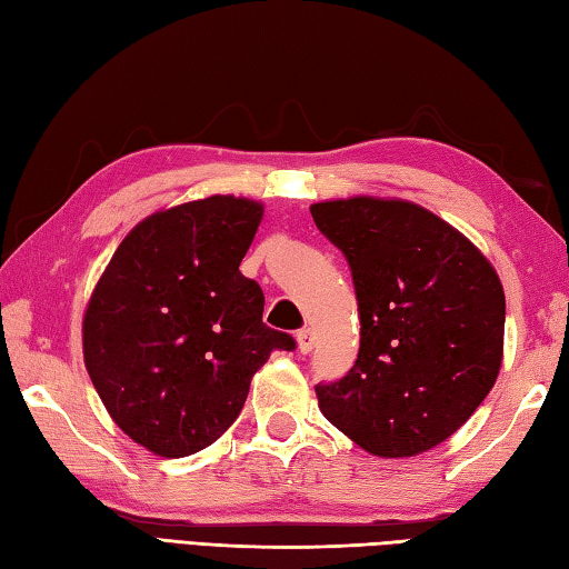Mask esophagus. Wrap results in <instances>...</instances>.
I'll list each match as a JSON object with an SVG mask.
<instances>
[{
    "instance_id": "34e87169",
    "label": "esophagus",
    "mask_w": 569,
    "mask_h": 569,
    "mask_svg": "<svg viewBox=\"0 0 569 569\" xmlns=\"http://www.w3.org/2000/svg\"><path fill=\"white\" fill-rule=\"evenodd\" d=\"M296 340H298V349L303 355H308L312 347H316V335H312V330L310 328H300L298 332H296Z\"/></svg>"
}]
</instances>
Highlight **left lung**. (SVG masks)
Instances as JSON below:
<instances>
[{"label": "left lung", "mask_w": 569, "mask_h": 569, "mask_svg": "<svg viewBox=\"0 0 569 569\" xmlns=\"http://www.w3.org/2000/svg\"><path fill=\"white\" fill-rule=\"evenodd\" d=\"M310 214L345 253L361 322L355 367L316 386L320 410L371 455L426 452L465 426L499 377V276L413 202L349 198L316 202Z\"/></svg>", "instance_id": "8db88e82"}]
</instances>
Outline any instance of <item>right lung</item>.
Listing matches in <instances>:
<instances>
[{"label":"right lung","instance_id":"right-lung-1","mask_svg":"<svg viewBox=\"0 0 569 569\" xmlns=\"http://www.w3.org/2000/svg\"><path fill=\"white\" fill-rule=\"evenodd\" d=\"M263 208L212 196L156 212L117 247L82 320L84 367L131 440L161 457L212 445L288 332L261 320V286L239 271Z\"/></svg>","mask_w":569,"mask_h":569}]
</instances>
